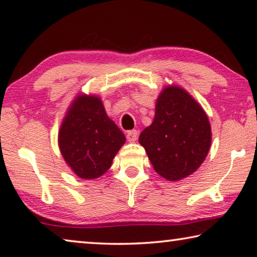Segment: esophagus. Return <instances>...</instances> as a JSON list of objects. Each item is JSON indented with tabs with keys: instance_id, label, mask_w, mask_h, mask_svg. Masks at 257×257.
<instances>
[{
	"instance_id": "34e87169",
	"label": "esophagus",
	"mask_w": 257,
	"mask_h": 257,
	"mask_svg": "<svg viewBox=\"0 0 257 257\" xmlns=\"http://www.w3.org/2000/svg\"><path fill=\"white\" fill-rule=\"evenodd\" d=\"M137 137H138L137 130H129V132L127 133V141L130 142V143L136 142Z\"/></svg>"
}]
</instances>
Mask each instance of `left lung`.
Returning <instances> with one entry per match:
<instances>
[{
	"instance_id": "obj_1",
	"label": "left lung",
	"mask_w": 257,
	"mask_h": 257,
	"mask_svg": "<svg viewBox=\"0 0 257 257\" xmlns=\"http://www.w3.org/2000/svg\"><path fill=\"white\" fill-rule=\"evenodd\" d=\"M138 141L161 177L180 180L205 160L212 141L210 121L185 89L168 86L156 101L153 122L143 130Z\"/></svg>"
}]
</instances>
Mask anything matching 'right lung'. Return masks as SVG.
<instances>
[{
	"label": "right lung",
	"instance_id": "add662e5",
	"mask_svg": "<svg viewBox=\"0 0 257 257\" xmlns=\"http://www.w3.org/2000/svg\"><path fill=\"white\" fill-rule=\"evenodd\" d=\"M124 143L123 133L107 116L101 98L78 95L59 132L60 152L71 170L81 179L101 177Z\"/></svg>",
	"mask_w": 257,
	"mask_h": 257
}]
</instances>
